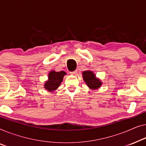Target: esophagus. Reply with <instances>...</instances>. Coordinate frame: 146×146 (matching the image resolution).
<instances>
[{"label": "esophagus", "mask_w": 146, "mask_h": 146, "mask_svg": "<svg viewBox=\"0 0 146 146\" xmlns=\"http://www.w3.org/2000/svg\"><path fill=\"white\" fill-rule=\"evenodd\" d=\"M70 73L71 74V75H76V74L77 73V71H72V72H70Z\"/></svg>", "instance_id": "esophagus-1"}]
</instances>
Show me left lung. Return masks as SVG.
Wrapping results in <instances>:
<instances>
[{
  "mask_svg": "<svg viewBox=\"0 0 146 146\" xmlns=\"http://www.w3.org/2000/svg\"><path fill=\"white\" fill-rule=\"evenodd\" d=\"M83 78L87 87L91 90H96L101 87L102 82L96 77V75L92 71H85L82 73Z\"/></svg>",
  "mask_w": 146,
  "mask_h": 146,
  "instance_id": "obj_1",
  "label": "left lung"
}]
</instances>
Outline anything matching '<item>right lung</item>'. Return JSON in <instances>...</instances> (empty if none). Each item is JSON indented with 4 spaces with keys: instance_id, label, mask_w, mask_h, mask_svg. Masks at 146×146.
<instances>
[{
    "instance_id": "1",
    "label": "right lung",
    "mask_w": 146,
    "mask_h": 146,
    "mask_svg": "<svg viewBox=\"0 0 146 146\" xmlns=\"http://www.w3.org/2000/svg\"><path fill=\"white\" fill-rule=\"evenodd\" d=\"M67 75V73L61 71L57 72L55 71H51L48 73V79L45 82L44 87L46 91L50 93H53L55 90L58 89L62 83L63 77Z\"/></svg>"
}]
</instances>
